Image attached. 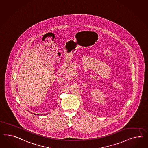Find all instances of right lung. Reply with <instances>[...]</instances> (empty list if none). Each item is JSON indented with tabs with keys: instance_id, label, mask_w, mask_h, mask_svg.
Returning a JSON list of instances; mask_svg holds the SVG:
<instances>
[{
	"instance_id": "add662e5",
	"label": "right lung",
	"mask_w": 148,
	"mask_h": 148,
	"mask_svg": "<svg viewBox=\"0 0 148 148\" xmlns=\"http://www.w3.org/2000/svg\"><path fill=\"white\" fill-rule=\"evenodd\" d=\"M34 115H36V114H34Z\"/></svg>"
}]
</instances>
